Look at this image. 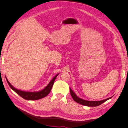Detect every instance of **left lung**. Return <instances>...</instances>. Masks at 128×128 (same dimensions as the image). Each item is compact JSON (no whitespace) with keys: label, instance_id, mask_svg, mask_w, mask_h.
Returning a JSON list of instances; mask_svg holds the SVG:
<instances>
[{"label":"left lung","instance_id":"obj_1","mask_svg":"<svg viewBox=\"0 0 128 128\" xmlns=\"http://www.w3.org/2000/svg\"><path fill=\"white\" fill-rule=\"evenodd\" d=\"M70 92L71 96H72V99L75 102L82 104V105L89 106V107H96V106H99L102 103H104V102L107 101V100L110 99L112 98V97L108 98L107 99H106L103 100H100V101H88V100H85L78 98V96L75 94V93L72 90V89L70 88Z\"/></svg>","mask_w":128,"mask_h":128}]
</instances>
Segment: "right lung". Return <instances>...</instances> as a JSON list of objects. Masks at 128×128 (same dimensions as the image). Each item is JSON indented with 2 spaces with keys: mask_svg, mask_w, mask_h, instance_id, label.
I'll return each mask as SVG.
<instances>
[{
  "mask_svg": "<svg viewBox=\"0 0 128 128\" xmlns=\"http://www.w3.org/2000/svg\"><path fill=\"white\" fill-rule=\"evenodd\" d=\"M58 75V74H57L56 76H55L53 77V79L51 80V82L49 83V84L43 89V90H42L40 91L36 92H25V91L18 90V89L14 88L12 86V85L10 84V83L8 82V80H7L6 77V79L7 82V83L8 84L10 88L16 92V94H18L19 96H21L22 98H23L26 100H38V99L44 98L49 94V93L50 92V91H51V89L52 88L54 82V80Z\"/></svg>",
  "mask_w": 128,
  "mask_h": 128,
  "instance_id": "obj_1",
  "label": "right lung"
}]
</instances>
